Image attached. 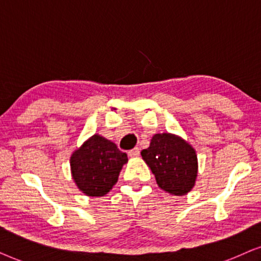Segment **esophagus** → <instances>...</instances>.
<instances>
[{"mask_svg": "<svg viewBox=\"0 0 261 261\" xmlns=\"http://www.w3.org/2000/svg\"><path fill=\"white\" fill-rule=\"evenodd\" d=\"M128 156H130V158H138V156H140V149L134 148L133 150L128 151Z\"/></svg>", "mask_w": 261, "mask_h": 261, "instance_id": "1", "label": "esophagus"}]
</instances>
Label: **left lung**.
<instances>
[{"instance_id":"1","label":"left lung","mask_w":261,"mask_h":261,"mask_svg":"<svg viewBox=\"0 0 261 261\" xmlns=\"http://www.w3.org/2000/svg\"><path fill=\"white\" fill-rule=\"evenodd\" d=\"M141 155L161 190L184 196L193 189L198 176L197 152L184 138L168 133L155 134Z\"/></svg>"}]
</instances>
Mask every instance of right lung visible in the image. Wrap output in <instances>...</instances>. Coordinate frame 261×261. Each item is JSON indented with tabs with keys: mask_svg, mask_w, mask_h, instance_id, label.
<instances>
[{
	"mask_svg": "<svg viewBox=\"0 0 261 261\" xmlns=\"http://www.w3.org/2000/svg\"><path fill=\"white\" fill-rule=\"evenodd\" d=\"M127 155L116 143L95 134L72 151L70 171L74 182L88 197H102L116 185Z\"/></svg>",
	"mask_w": 261,
	"mask_h": 261,
	"instance_id": "right-lung-1",
	"label": "right lung"
}]
</instances>
